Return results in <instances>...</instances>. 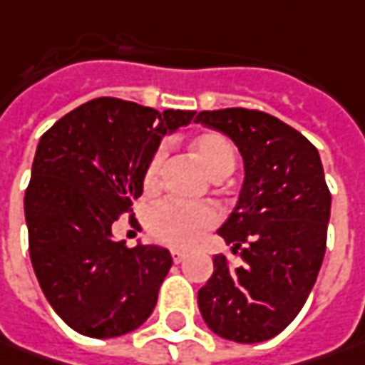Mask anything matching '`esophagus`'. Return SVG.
<instances>
[{
  "label": "esophagus",
  "instance_id": "esophagus-1",
  "mask_svg": "<svg viewBox=\"0 0 365 365\" xmlns=\"http://www.w3.org/2000/svg\"><path fill=\"white\" fill-rule=\"evenodd\" d=\"M171 258H173L175 264H180L183 258H185V252H182V250H171Z\"/></svg>",
  "mask_w": 365,
  "mask_h": 365
}]
</instances>
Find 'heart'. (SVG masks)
<instances>
[{"label":"heart","mask_w":365,"mask_h":365,"mask_svg":"<svg viewBox=\"0 0 365 365\" xmlns=\"http://www.w3.org/2000/svg\"><path fill=\"white\" fill-rule=\"evenodd\" d=\"M190 149L197 159V163L204 168L212 180L226 178L236 165V151L232 143L216 131H202L192 137ZM165 151L159 147L149 158L143 171V185L145 190H153L159 183L161 175V165H163ZM216 224V212L214 207L204 206H190L182 202L165 200L159 202L149 210L147 214V228L153 238L159 242L175 246V248H185L192 246L200 238V234L212 228Z\"/></svg>","instance_id":"b5f03b06"}]
</instances>
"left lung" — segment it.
I'll use <instances>...</instances> for the list:
<instances>
[{
  "label": "left lung",
  "instance_id": "obj_1",
  "mask_svg": "<svg viewBox=\"0 0 365 365\" xmlns=\"http://www.w3.org/2000/svg\"><path fill=\"white\" fill-rule=\"evenodd\" d=\"M195 123L228 135L245 161L238 202L218 230L245 262L232 269L216 255L197 307L224 339L267 341L303 309L323 262L331 194L319 151L262 110H202Z\"/></svg>",
  "mask_w": 365,
  "mask_h": 365
}]
</instances>
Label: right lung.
<instances>
[{"mask_svg": "<svg viewBox=\"0 0 365 365\" xmlns=\"http://www.w3.org/2000/svg\"><path fill=\"white\" fill-rule=\"evenodd\" d=\"M194 115L103 96L42 135L24 197L30 258L48 303L74 331L119 337L153 313L170 250L127 248L110 228L143 194L145 165L161 137Z\"/></svg>", "mask_w": 365, "mask_h": 365, "instance_id": "right-lung-1", "label": "right lung"}]
</instances>
